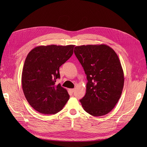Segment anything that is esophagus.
I'll return each instance as SVG.
<instances>
[{
    "label": "esophagus",
    "mask_w": 147,
    "mask_h": 147,
    "mask_svg": "<svg viewBox=\"0 0 147 147\" xmlns=\"http://www.w3.org/2000/svg\"><path fill=\"white\" fill-rule=\"evenodd\" d=\"M70 91L72 92V93H73V92L75 91V89H71Z\"/></svg>",
    "instance_id": "1"
}]
</instances>
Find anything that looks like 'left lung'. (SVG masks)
Instances as JSON below:
<instances>
[{
  "label": "left lung",
  "instance_id": "8db88e82",
  "mask_svg": "<svg viewBox=\"0 0 147 147\" xmlns=\"http://www.w3.org/2000/svg\"><path fill=\"white\" fill-rule=\"evenodd\" d=\"M74 52L87 76L86 94L80 100L84 110L94 116L108 114L119 101L124 86L117 53L104 44L76 46Z\"/></svg>",
  "mask_w": 147,
  "mask_h": 147
}]
</instances>
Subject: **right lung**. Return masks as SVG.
<instances>
[{
	"instance_id": "add662e5",
	"label": "right lung",
	"mask_w": 147,
	"mask_h": 147,
	"mask_svg": "<svg viewBox=\"0 0 147 147\" xmlns=\"http://www.w3.org/2000/svg\"><path fill=\"white\" fill-rule=\"evenodd\" d=\"M74 45L37 46L27 55L22 72V88L32 108L42 114L60 111L68 101L67 90L56 80L59 69L70 58Z\"/></svg>"
}]
</instances>
